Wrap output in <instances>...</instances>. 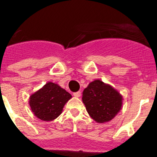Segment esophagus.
<instances>
[{"mask_svg": "<svg viewBox=\"0 0 157 157\" xmlns=\"http://www.w3.org/2000/svg\"><path fill=\"white\" fill-rule=\"evenodd\" d=\"M73 95L75 97V98H79L80 96H81V92L80 91H78V92H75L73 94Z\"/></svg>", "mask_w": 157, "mask_h": 157, "instance_id": "1", "label": "esophagus"}]
</instances>
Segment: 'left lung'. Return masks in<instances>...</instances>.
I'll return each instance as SVG.
<instances>
[{
	"instance_id": "1",
	"label": "left lung",
	"mask_w": 157,
	"mask_h": 157,
	"mask_svg": "<svg viewBox=\"0 0 157 157\" xmlns=\"http://www.w3.org/2000/svg\"><path fill=\"white\" fill-rule=\"evenodd\" d=\"M82 99L90 116L98 123L111 121L123 105L121 94L99 79L89 84L83 90Z\"/></svg>"
}]
</instances>
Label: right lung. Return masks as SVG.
I'll return each instance as SVG.
<instances>
[{
	"mask_svg": "<svg viewBox=\"0 0 157 157\" xmlns=\"http://www.w3.org/2000/svg\"><path fill=\"white\" fill-rule=\"evenodd\" d=\"M71 95L56 83L48 82L30 97L29 105L34 116L43 121H52L62 113Z\"/></svg>",
	"mask_w": 157,
	"mask_h": 157,
	"instance_id": "right-lung-1",
	"label": "right lung"
}]
</instances>
